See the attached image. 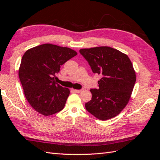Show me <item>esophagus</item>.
Here are the masks:
<instances>
[{"label":"esophagus","instance_id":"34e87169","mask_svg":"<svg viewBox=\"0 0 160 160\" xmlns=\"http://www.w3.org/2000/svg\"><path fill=\"white\" fill-rule=\"evenodd\" d=\"M76 93H81L82 91H83V89H75L74 90Z\"/></svg>","mask_w":160,"mask_h":160}]
</instances>
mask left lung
Here are the masks:
<instances>
[{
	"label": "left lung",
	"mask_w": 160,
	"mask_h": 160,
	"mask_svg": "<svg viewBox=\"0 0 160 160\" xmlns=\"http://www.w3.org/2000/svg\"><path fill=\"white\" fill-rule=\"evenodd\" d=\"M94 73L100 75L99 89H91L92 98L85 103L90 113L100 120L119 114L128 103L136 81L133 65L127 55L109 47L79 50Z\"/></svg>",
	"instance_id": "obj_1"
}]
</instances>
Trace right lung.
<instances>
[{
  "instance_id": "add662e5",
  "label": "right lung",
  "mask_w": 160,
  "mask_h": 160,
  "mask_svg": "<svg viewBox=\"0 0 160 160\" xmlns=\"http://www.w3.org/2000/svg\"><path fill=\"white\" fill-rule=\"evenodd\" d=\"M77 52L68 47L43 44L27 50L23 55L18 76L24 94L31 107L44 116L64 108L70 91L55 81L61 66Z\"/></svg>"
}]
</instances>
